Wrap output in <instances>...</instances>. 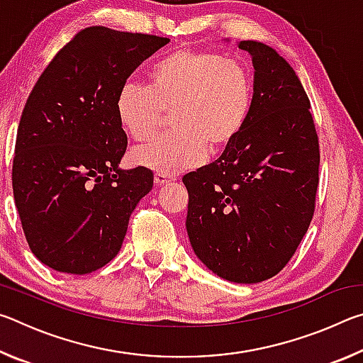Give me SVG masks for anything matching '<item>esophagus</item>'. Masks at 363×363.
Instances as JSON below:
<instances>
[{"mask_svg":"<svg viewBox=\"0 0 363 363\" xmlns=\"http://www.w3.org/2000/svg\"><path fill=\"white\" fill-rule=\"evenodd\" d=\"M153 181H155L157 186H164V184L168 182H173L176 181L173 176H168V174H162V173H155V176H153Z\"/></svg>","mask_w":363,"mask_h":363,"instance_id":"1","label":"esophagus"}]
</instances>
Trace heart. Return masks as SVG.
Here are the masks:
<instances>
[{"label":"heart","instance_id":"obj_1","mask_svg":"<svg viewBox=\"0 0 363 363\" xmlns=\"http://www.w3.org/2000/svg\"><path fill=\"white\" fill-rule=\"evenodd\" d=\"M150 84L126 79L115 99L120 126L147 143L171 116L173 133L133 153L134 162L162 174H176L235 143L253 107V79L240 60L206 49L182 48L152 67Z\"/></svg>","mask_w":363,"mask_h":363}]
</instances>
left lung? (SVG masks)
I'll use <instances>...</instances> for the list:
<instances>
[{
    "mask_svg": "<svg viewBox=\"0 0 363 363\" xmlns=\"http://www.w3.org/2000/svg\"><path fill=\"white\" fill-rule=\"evenodd\" d=\"M238 48L256 70L247 126L216 162L182 182L196 256L219 277L257 284L286 266L309 229L320 147L309 97L290 64L262 43Z\"/></svg>",
    "mask_w": 363,
    "mask_h": 363,
    "instance_id": "8db88e82",
    "label": "left lung"
}]
</instances>
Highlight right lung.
Returning a JSON list of instances; mask_svg holds the SVG:
<instances>
[{"label": "right lung", "mask_w": 363, "mask_h": 363, "mask_svg": "<svg viewBox=\"0 0 363 363\" xmlns=\"http://www.w3.org/2000/svg\"><path fill=\"white\" fill-rule=\"evenodd\" d=\"M169 38L108 27L79 30L52 57L22 110L12 192L32 253L84 275L118 255L153 174L118 169L128 136L115 112L120 86Z\"/></svg>", "instance_id": "right-lung-1"}]
</instances>
